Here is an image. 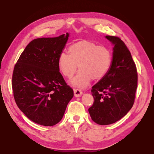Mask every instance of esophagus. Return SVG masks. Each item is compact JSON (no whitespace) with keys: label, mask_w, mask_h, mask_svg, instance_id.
Here are the masks:
<instances>
[{"label":"esophagus","mask_w":154,"mask_h":154,"mask_svg":"<svg viewBox=\"0 0 154 154\" xmlns=\"http://www.w3.org/2000/svg\"><path fill=\"white\" fill-rule=\"evenodd\" d=\"M74 94L76 97H79L82 94V91L79 89H74Z\"/></svg>","instance_id":"esophagus-1"}]
</instances>
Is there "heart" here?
Segmentation results:
<instances>
[{"label": "heart", "mask_w": 154, "mask_h": 154, "mask_svg": "<svg viewBox=\"0 0 154 154\" xmlns=\"http://www.w3.org/2000/svg\"><path fill=\"white\" fill-rule=\"evenodd\" d=\"M69 54L61 52L58 57V67L66 77L71 79L80 71L73 79L72 85L85 88L91 79L98 81L108 73L112 65V54L110 50L99 46L94 42L83 40L69 47Z\"/></svg>", "instance_id": "1"}]
</instances>
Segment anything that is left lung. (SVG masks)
<instances>
[{
    "instance_id": "8db88e82",
    "label": "left lung",
    "mask_w": 154,
    "mask_h": 154,
    "mask_svg": "<svg viewBox=\"0 0 154 154\" xmlns=\"http://www.w3.org/2000/svg\"><path fill=\"white\" fill-rule=\"evenodd\" d=\"M114 46L112 67L92 87L94 102L88 111L92 121L100 125L114 123L133 107L137 88V71L131 52L117 36L106 35Z\"/></svg>"
}]
</instances>
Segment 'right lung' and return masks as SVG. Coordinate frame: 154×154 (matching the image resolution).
Wrapping results in <instances>:
<instances>
[{
    "label": "right lung",
    "mask_w": 154,
    "mask_h": 154,
    "mask_svg": "<svg viewBox=\"0 0 154 154\" xmlns=\"http://www.w3.org/2000/svg\"><path fill=\"white\" fill-rule=\"evenodd\" d=\"M69 33L32 40L19 57L12 77L19 108L35 123L53 126L60 121L73 97V89L59 72L58 57Z\"/></svg>",
    "instance_id": "add662e5"
}]
</instances>
